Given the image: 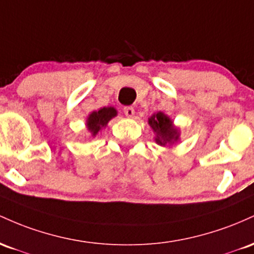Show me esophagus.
<instances>
[{
	"instance_id": "34e87169",
	"label": "esophagus",
	"mask_w": 254,
	"mask_h": 254,
	"mask_svg": "<svg viewBox=\"0 0 254 254\" xmlns=\"http://www.w3.org/2000/svg\"><path fill=\"white\" fill-rule=\"evenodd\" d=\"M124 113L125 115L127 116V118H132L133 115H134V108L133 107H125L124 108Z\"/></svg>"
}]
</instances>
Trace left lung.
Returning <instances> with one entry per match:
<instances>
[{"mask_svg":"<svg viewBox=\"0 0 254 254\" xmlns=\"http://www.w3.org/2000/svg\"><path fill=\"white\" fill-rule=\"evenodd\" d=\"M149 125L156 134V142L161 146H170L179 140L180 132L174 126L169 116L162 112L153 114L149 119Z\"/></svg>","mask_w":254,"mask_h":254,"instance_id":"obj_1","label":"left lung"}]
</instances>
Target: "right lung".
I'll return each instance as SVG.
<instances>
[{
    "instance_id": "right-lung-1",
    "label": "right lung",
    "mask_w": 254,
    "mask_h": 254,
    "mask_svg": "<svg viewBox=\"0 0 254 254\" xmlns=\"http://www.w3.org/2000/svg\"><path fill=\"white\" fill-rule=\"evenodd\" d=\"M116 115H118V112L113 107H104L97 112L91 113L86 120V126L91 135L96 136L97 133L107 126L108 122Z\"/></svg>"
}]
</instances>
